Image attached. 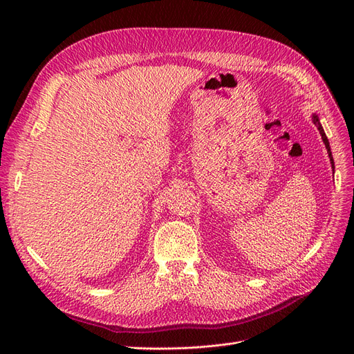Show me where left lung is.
<instances>
[{
  "instance_id": "obj_1",
  "label": "left lung",
  "mask_w": 354,
  "mask_h": 354,
  "mask_svg": "<svg viewBox=\"0 0 354 354\" xmlns=\"http://www.w3.org/2000/svg\"><path fill=\"white\" fill-rule=\"evenodd\" d=\"M313 122L317 125V128H319V133H320V136H322V140H324V143H325V146H326V149H328V153H329V158H330V162L334 164V159H332V153H330V147H329L328 137H326V134H325V131H324L322 125H320V122H319V118H317V115H313Z\"/></svg>"
}]
</instances>
